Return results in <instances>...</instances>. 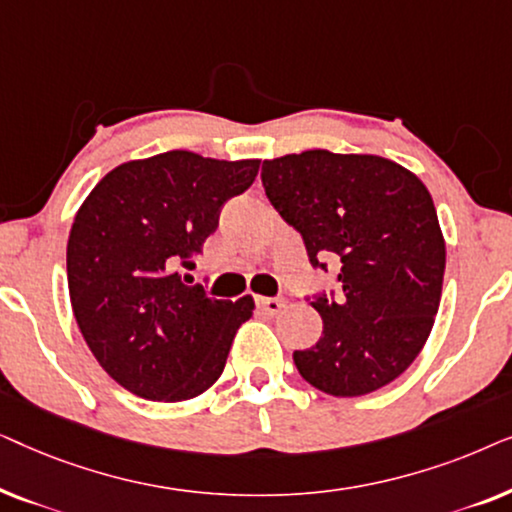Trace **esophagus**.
<instances>
[{
	"mask_svg": "<svg viewBox=\"0 0 512 512\" xmlns=\"http://www.w3.org/2000/svg\"><path fill=\"white\" fill-rule=\"evenodd\" d=\"M256 305H258V310H263L265 314H279V312L284 310L286 300L284 298H263V296H258L256 298Z\"/></svg>",
	"mask_w": 512,
	"mask_h": 512,
	"instance_id": "obj_1",
	"label": "esophagus"
}]
</instances>
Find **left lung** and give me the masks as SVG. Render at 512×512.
<instances>
[{
    "mask_svg": "<svg viewBox=\"0 0 512 512\" xmlns=\"http://www.w3.org/2000/svg\"><path fill=\"white\" fill-rule=\"evenodd\" d=\"M261 179L310 263H340V296L310 303L324 333L293 352L298 373L338 398L387 387L422 352L443 293L445 237L429 188L389 158L326 149L265 160Z\"/></svg>",
    "mask_w": 512,
    "mask_h": 512,
    "instance_id": "left-lung-1",
    "label": "left lung"
}]
</instances>
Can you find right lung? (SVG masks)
<instances>
[{
	"label": "right lung",
	"instance_id": "add662e5",
	"mask_svg": "<svg viewBox=\"0 0 512 512\" xmlns=\"http://www.w3.org/2000/svg\"><path fill=\"white\" fill-rule=\"evenodd\" d=\"M261 160L167 151L97 181L67 242L69 300L111 380L139 398L179 403L219 380L254 298L216 300L181 282L219 226L221 207L254 184Z\"/></svg>",
	"mask_w": 512,
	"mask_h": 512
}]
</instances>
